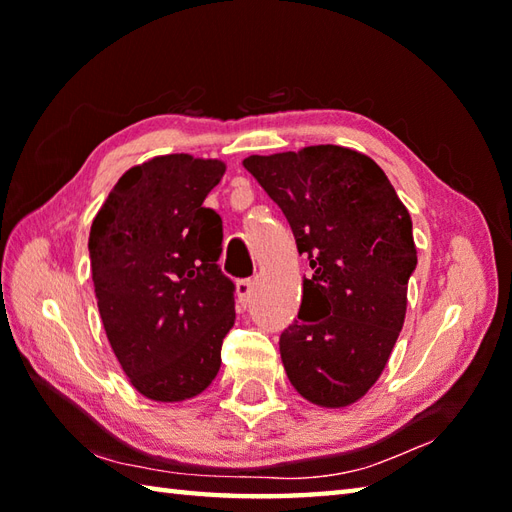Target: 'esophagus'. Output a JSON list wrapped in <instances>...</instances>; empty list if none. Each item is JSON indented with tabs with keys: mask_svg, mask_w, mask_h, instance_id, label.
<instances>
[{
	"mask_svg": "<svg viewBox=\"0 0 512 512\" xmlns=\"http://www.w3.org/2000/svg\"><path fill=\"white\" fill-rule=\"evenodd\" d=\"M250 292H253V281L250 279H242V281H237L235 284V295H237V299H239V303H248V299H250Z\"/></svg>",
	"mask_w": 512,
	"mask_h": 512,
	"instance_id": "esophagus-1",
	"label": "esophagus"
}]
</instances>
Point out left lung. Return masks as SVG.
Returning <instances> with one entry per match:
<instances>
[{"instance_id":"obj_1","label":"left lung","mask_w":512,"mask_h":512,"mask_svg":"<svg viewBox=\"0 0 512 512\" xmlns=\"http://www.w3.org/2000/svg\"><path fill=\"white\" fill-rule=\"evenodd\" d=\"M242 165L273 198L306 255L299 317L279 339L290 385L312 405L343 409L383 374L407 314L418 264L411 215L376 162L312 145Z\"/></svg>"}]
</instances>
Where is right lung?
Listing matches in <instances>:
<instances>
[{
    "label": "right lung",
    "instance_id": "right-lung-1",
    "mask_svg": "<svg viewBox=\"0 0 512 512\" xmlns=\"http://www.w3.org/2000/svg\"><path fill=\"white\" fill-rule=\"evenodd\" d=\"M226 165L191 154L127 169L92 220L90 266L101 321L138 394L195 398L222 365L235 323L222 275V220L204 200Z\"/></svg>",
    "mask_w": 512,
    "mask_h": 512
}]
</instances>
